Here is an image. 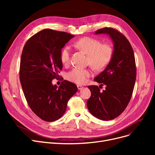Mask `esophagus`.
Listing matches in <instances>:
<instances>
[{
    "instance_id": "34e87169",
    "label": "esophagus",
    "mask_w": 155,
    "mask_h": 155,
    "mask_svg": "<svg viewBox=\"0 0 155 155\" xmlns=\"http://www.w3.org/2000/svg\"><path fill=\"white\" fill-rule=\"evenodd\" d=\"M77 88L78 90H82V88H84V86L81 85H77Z\"/></svg>"
}]
</instances>
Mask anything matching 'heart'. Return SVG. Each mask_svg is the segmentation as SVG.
<instances>
[{
    "label": "heart",
    "mask_w": 155,
    "mask_h": 155,
    "mask_svg": "<svg viewBox=\"0 0 155 155\" xmlns=\"http://www.w3.org/2000/svg\"><path fill=\"white\" fill-rule=\"evenodd\" d=\"M74 46L88 54L87 62L95 70H101L107 67L114 55V48L109 44H102L100 40L91 37H84L74 43ZM70 48H63L60 53V60L64 64L70 61ZM92 75L89 69L75 68L68 72L67 78L72 82L82 84L87 82V78Z\"/></svg>",
    "instance_id": "heart-1"
}]
</instances>
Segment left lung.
<instances>
[{
	"mask_svg": "<svg viewBox=\"0 0 155 155\" xmlns=\"http://www.w3.org/2000/svg\"><path fill=\"white\" fill-rule=\"evenodd\" d=\"M95 33L109 35L114 50L106 68L94 78L95 82L107 87L101 91L98 86L89 85L91 96L87 105L94 117L109 120L120 115L131 100L136 78L135 58L129 41L117 29L104 28Z\"/></svg>",
	"mask_w": 155,
	"mask_h": 155,
	"instance_id": "left-lung-1",
	"label": "left lung"
}]
</instances>
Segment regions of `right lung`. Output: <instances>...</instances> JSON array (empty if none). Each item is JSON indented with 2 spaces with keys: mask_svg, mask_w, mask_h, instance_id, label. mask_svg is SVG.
Returning a JSON list of instances; mask_svg holds the SVG:
<instances>
[{
  "mask_svg": "<svg viewBox=\"0 0 155 155\" xmlns=\"http://www.w3.org/2000/svg\"><path fill=\"white\" fill-rule=\"evenodd\" d=\"M73 37L67 32L45 29L31 36L23 48L19 68L22 91L31 109L45 121L59 119L78 90L67 80L58 88L51 83L63 67L61 49Z\"/></svg>",
  "mask_w": 155,
  "mask_h": 155,
  "instance_id": "obj_1",
  "label": "right lung"
}]
</instances>
